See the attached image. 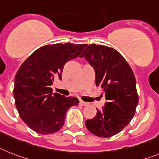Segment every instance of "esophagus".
Segmentation results:
<instances>
[{
    "mask_svg": "<svg viewBox=\"0 0 159 159\" xmlns=\"http://www.w3.org/2000/svg\"><path fill=\"white\" fill-rule=\"evenodd\" d=\"M80 104L81 106H88V105H89V103H88V102H84V101H82V100H80Z\"/></svg>",
    "mask_w": 159,
    "mask_h": 159,
    "instance_id": "34e87169",
    "label": "esophagus"
}]
</instances>
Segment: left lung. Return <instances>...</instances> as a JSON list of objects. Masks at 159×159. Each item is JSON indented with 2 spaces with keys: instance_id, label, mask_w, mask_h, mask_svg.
Returning a JSON list of instances; mask_svg holds the SVG:
<instances>
[{
  "instance_id": "obj_1",
  "label": "left lung",
  "mask_w": 159,
  "mask_h": 159,
  "mask_svg": "<svg viewBox=\"0 0 159 159\" xmlns=\"http://www.w3.org/2000/svg\"><path fill=\"white\" fill-rule=\"evenodd\" d=\"M80 57L93 67L96 85L107 101L93 119L86 120V127L100 137L115 136L129 124L138 104L133 71L117 50L105 45L89 44Z\"/></svg>"
}]
</instances>
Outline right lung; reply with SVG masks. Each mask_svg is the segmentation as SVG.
<instances>
[{
    "label": "right lung",
    "mask_w": 159,
    "mask_h": 159,
    "mask_svg": "<svg viewBox=\"0 0 159 159\" xmlns=\"http://www.w3.org/2000/svg\"><path fill=\"white\" fill-rule=\"evenodd\" d=\"M87 44H55L44 45L31 53L14 79V97L21 119L40 134H51L63 126L66 113L76 106V98L53 93L50 86L68 61L80 54Z\"/></svg>",
    "instance_id": "1"
}]
</instances>
